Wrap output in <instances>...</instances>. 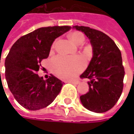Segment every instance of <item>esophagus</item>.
I'll return each instance as SVG.
<instances>
[{"label": "esophagus", "mask_w": 134, "mask_h": 134, "mask_svg": "<svg viewBox=\"0 0 134 134\" xmlns=\"http://www.w3.org/2000/svg\"><path fill=\"white\" fill-rule=\"evenodd\" d=\"M68 82L69 83H71L73 85H78L79 84V81H69Z\"/></svg>", "instance_id": "esophagus-1"}]
</instances>
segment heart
<instances>
[{
  "instance_id": "b5f03b06",
  "label": "heart",
  "mask_w": 134,
  "mask_h": 134,
  "mask_svg": "<svg viewBox=\"0 0 134 134\" xmlns=\"http://www.w3.org/2000/svg\"><path fill=\"white\" fill-rule=\"evenodd\" d=\"M69 38L75 45H81L85 42V36L81 32H74ZM84 61L79 57H70L63 55L55 57L51 62L53 73L63 79H71L76 77L84 68Z\"/></svg>"
}]
</instances>
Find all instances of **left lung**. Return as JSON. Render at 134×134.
I'll return each instance as SVG.
<instances>
[{"label": "left lung", "mask_w": 134, "mask_h": 134, "mask_svg": "<svg viewBox=\"0 0 134 134\" xmlns=\"http://www.w3.org/2000/svg\"><path fill=\"white\" fill-rule=\"evenodd\" d=\"M90 40L92 58L81 77L88 78L89 90L81 95V104L94 113H105L112 109L120 97L125 74L121 52L106 34L85 26H73Z\"/></svg>", "instance_id": "8db88e82"}]
</instances>
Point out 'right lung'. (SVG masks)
<instances>
[{"label": "right lung", "mask_w": 134, "mask_h": 134, "mask_svg": "<svg viewBox=\"0 0 134 134\" xmlns=\"http://www.w3.org/2000/svg\"><path fill=\"white\" fill-rule=\"evenodd\" d=\"M70 26L43 27L21 36L6 57L5 77L15 100L29 110H39L50 105L60 93L64 82L53 75L44 80L37 74L41 61L49 57L55 39Z\"/></svg>", "instance_id": "add662e5"}]
</instances>
